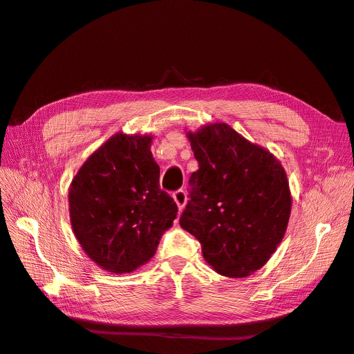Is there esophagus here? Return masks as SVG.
<instances>
[{
    "label": "esophagus",
    "mask_w": 354,
    "mask_h": 354,
    "mask_svg": "<svg viewBox=\"0 0 354 354\" xmlns=\"http://www.w3.org/2000/svg\"><path fill=\"white\" fill-rule=\"evenodd\" d=\"M173 198H174V201H176V203H177L178 209H183V207L186 205V201H187L186 192H185L183 189H178V190H176L174 194H173Z\"/></svg>",
    "instance_id": "34e87169"
}]
</instances>
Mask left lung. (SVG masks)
Returning <instances> with one entry per match:
<instances>
[{"label":"left lung","mask_w":354,"mask_h":354,"mask_svg":"<svg viewBox=\"0 0 354 354\" xmlns=\"http://www.w3.org/2000/svg\"><path fill=\"white\" fill-rule=\"evenodd\" d=\"M198 171L180 226L199 241L202 255L224 276L243 277L269 261L291 214L286 174L269 151L227 124L189 133Z\"/></svg>","instance_id":"left-lung-1"}]
</instances>
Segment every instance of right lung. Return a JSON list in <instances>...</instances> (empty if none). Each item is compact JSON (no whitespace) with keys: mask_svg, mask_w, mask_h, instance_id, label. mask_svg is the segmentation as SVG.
I'll list each match as a JSON object with an SVG mask.
<instances>
[{"mask_svg":"<svg viewBox=\"0 0 354 354\" xmlns=\"http://www.w3.org/2000/svg\"><path fill=\"white\" fill-rule=\"evenodd\" d=\"M151 136L116 134L75 176L71 223L82 250L112 273H130L151 261L177 205L159 187Z\"/></svg>","mask_w":354,"mask_h":354,"instance_id":"obj_1","label":"right lung"}]
</instances>
